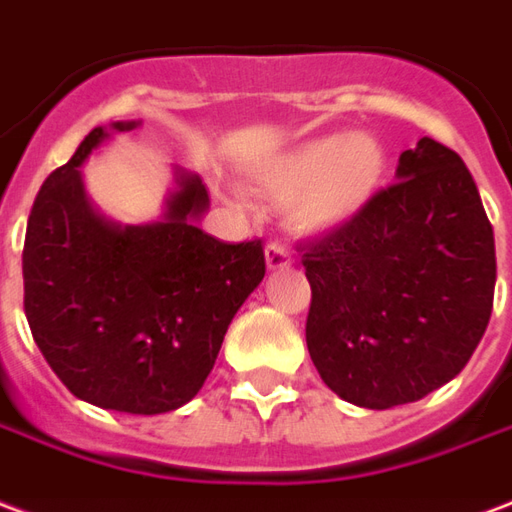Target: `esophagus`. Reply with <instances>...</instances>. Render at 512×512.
I'll return each mask as SVG.
<instances>
[{"label": "esophagus", "mask_w": 512, "mask_h": 512, "mask_svg": "<svg viewBox=\"0 0 512 512\" xmlns=\"http://www.w3.org/2000/svg\"><path fill=\"white\" fill-rule=\"evenodd\" d=\"M264 259H267V270H283V267H289L292 264V253L286 251L283 245H267V251H264Z\"/></svg>", "instance_id": "esophagus-1"}]
</instances>
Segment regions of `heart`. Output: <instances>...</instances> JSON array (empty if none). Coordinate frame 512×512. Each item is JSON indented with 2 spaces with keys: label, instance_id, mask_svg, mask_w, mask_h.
Segmentation results:
<instances>
[{
  "label": "heart",
  "instance_id": "obj_1",
  "mask_svg": "<svg viewBox=\"0 0 512 512\" xmlns=\"http://www.w3.org/2000/svg\"><path fill=\"white\" fill-rule=\"evenodd\" d=\"M387 174L382 144L365 133L308 138L251 171L253 188L289 199L286 220L300 234H330L360 218Z\"/></svg>",
  "mask_w": 512,
  "mask_h": 512
}]
</instances>
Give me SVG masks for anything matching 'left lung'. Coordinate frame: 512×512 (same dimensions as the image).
I'll list each match as a JSON object with an SVG mask.
<instances>
[{
	"instance_id": "8db88e82",
	"label": "left lung",
	"mask_w": 512,
	"mask_h": 512,
	"mask_svg": "<svg viewBox=\"0 0 512 512\" xmlns=\"http://www.w3.org/2000/svg\"><path fill=\"white\" fill-rule=\"evenodd\" d=\"M360 218L302 248L305 341L363 409L412 404L461 374L494 308V229L464 160L434 138L398 158Z\"/></svg>"
}]
</instances>
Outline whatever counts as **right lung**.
<instances>
[{"instance_id":"1","label":"right lung","mask_w":512,"mask_h":512,"mask_svg":"<svg viewBox=\"0 0 512 512\" xmlns=\"http://www.w3.org/2000/svg\"><path fill=\"white\" fill-rule=\"evenodd\" d=\"M138 119L100 125L43 182L26 223L24 311L70 393L100 409L163 414L196 398L242 302L264 278L261 240L199 229L210 193L174 169L160 218L119 223L92 204L81 166Z\"/></svg>"}]
</instances>
